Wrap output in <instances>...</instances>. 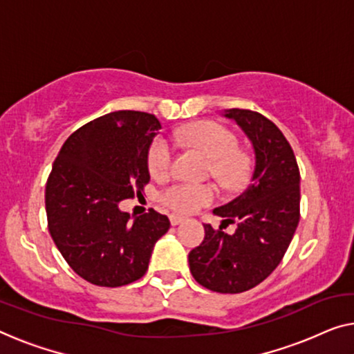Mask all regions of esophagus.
I'll return each instance as SVG.
<instances>
[{"label":"esophagus","instance_id":"obj_1","mask_svg":"<svg viewBox=\"0 0 354 354\" xmlns=\"http://www.w3.org/2000/svg\"><path fill=\"white\" fill-rule=\"evenodd\" d=\"M184 221V218H181V216H178V214H171L170 216V223H171V225H179Z\"/></svg>","mask_w":354,"mask_h":354}]
</instances>
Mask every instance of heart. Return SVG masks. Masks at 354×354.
I'll return each mask as SVG.
<instances>
[{
  "mask_svg": "<svg viewBox=\"0 0 354 354\" xmlns=\"http://www.w3.org/2000/svg\"><path fill=\"white\" fill-rule=\"evenodd\" d=\"M176 140L181 143L202 151L211 159V175L225 187H235L248 175V157L239 151L240 141L227 127L202 120L176 131ZM175 159V146L165 136H156L147 147V170L154 178H163L170 173ZM218 191L213 184L175 183L162 189L159 200L176 213L191 214L198 208L213 203Z\"/></svg>",
  "mask_w": 354,
  "mask_h": 354,
  "instance_id": "1",
  "label": "heart"
}]
</instances>
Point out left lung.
<instances>
[{
	"label": "left lung",
	"instance_id": "left-lung-1",
	"mask_svg": "<svg viewBox=\"0 0 354 354\" xmlns=\"http://www.w3.org/2000/svg\"><path fill=\"white\" fill-rule=\"evenodd\" d=\"M251 140L256 167L246 191L213 213L219 229L205 225L202 245L189 252V268L198 284L221 294H239L262 283L281 262L300 219V171L283 131L251 109H229ZM236 223L234 236L222 229Z\"/></svg>",
	"mask_w": 354,
	"mask_h": 354
}]
</instances>
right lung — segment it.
Here are the masks:
<instances>
[{"instance_id": "obj_1", "label": "right lung", "mask_w": 354, "mask_h": 354, "mask_svg": "<svg viewBox=\"0 0 354 354\" xmlns=\"http://www.w3.org/2000/svg\"><path fill=\"white\" fill-rule=\"evenodd\" d=\"M160 130L154 114L115 111L65 141L46 184L47 227L63 259L86 281L119 288L140 279L156 241L170 229L149 209L133 223L119 203L143 195L146 156Z\"/></svg>"}]
</instances>
